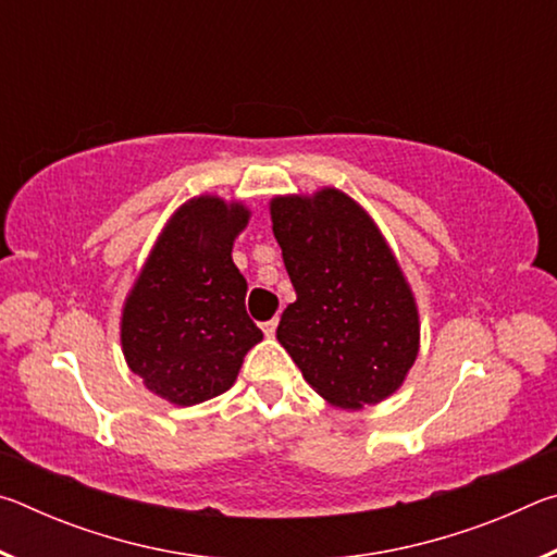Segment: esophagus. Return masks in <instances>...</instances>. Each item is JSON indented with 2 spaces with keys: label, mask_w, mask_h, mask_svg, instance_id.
Listing matches in <instances>:
<instances>
[{
  "label": "esophagus",
  "mask_w": 557,
  "mask_h": 557,
  "mask_svg": "<svg viewBox=\"0 0 557 557\" xmlns=\"http://www.w3.org/2000/svg\"><path fill=\"white\" fill-rule=\"evenodd\" d=\"M260 329H262V334H265V336H275V332H277V319H270V322L260 324Z\"/></svg>",
  "instance_id": "obj_1"
}]
</instances>
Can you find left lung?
Wrapping results in <instances>:
<instances>
[{"label": "left lung", "mask_w": 557, "mask_h": 557, "mask_svg": "<svg viewBox=\"0 0 557 557\" xmlns=\"http://www.w3.org/2000/svg\"><path fill=\"white\" fill-rule=\"evenodd\" d=\"M270 219L297 292L277 342L336 408L391 398L418 358L420 314L379 225L334 186L275 196Z\"/></svg>", "instance_id": "obj_1"}]
</instances>
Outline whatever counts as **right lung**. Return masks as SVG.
<instances>
[{"instance_id":"obj_1","label":"right lung","mask_w":557,"mask_h":557,"mask_svg":"<svg viewBox=\"0 0 557 557\" xmlns=\"http://www.w3.org/2000/svg\"><path fill=\"white\" fill-rule=\"evenodd\" d=\"M250 221L243 201L194 196L178 206L149 250L120 319V344L145 388L196 405L231 388L262 332L245 312L248 282L233 243Z\"/></svg>"}]
</instances>
